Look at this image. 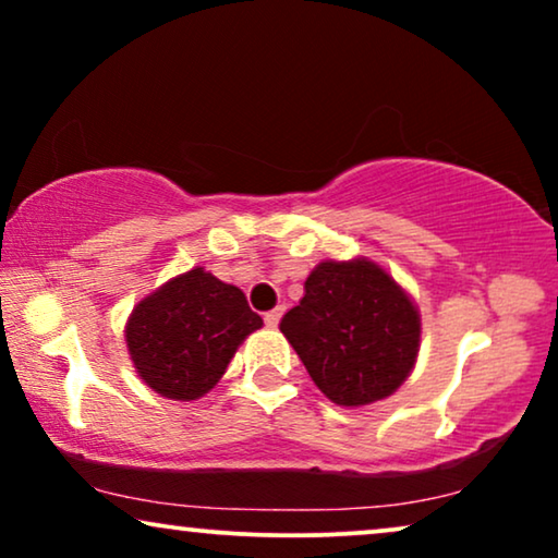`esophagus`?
<instances>
[{"instance_id":"34e87169","label":"esophagus","mask_w":558,"mask_h":558,"mask_svg":"<svg viewBox=\"0 0 558 558\" xmlns=\"http://www.w3.org/2000/svg\"><path fill=\"white\" fill-rule=\"evenodd\" d=\"M279 319H281V307L271 310V312H266V315H264V323H266V327H277V325H279Z\"/></svg>"}]
</instances>
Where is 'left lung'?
<instances>
[{
	"label": "left lung",
	"instance_id": "left-lung-1",
	"mask_svg": "<svg viewBox=\"0 0 558 558\" xmlns=\"http://www.w3.org/2000/svg\"><path fill=\"white\" fill-rule=\"evenodd\" d=\"M279 330L319 391L348 409L388 399L411 376L422 345L416 302L365 256L319 262Z\"/></svg>",
	"mask_w": 558,
	"mask_h": 558
}]
</instances>
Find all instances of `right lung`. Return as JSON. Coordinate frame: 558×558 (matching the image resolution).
<instances>
[{
  "label": "right lung",
  "mask_w": 558,
  "mask_h": 558,
  "mask_svg": "<svg viewBox=\"0 0 558 558\" xmlns=\"http://www.w3.org/2000/svg\"><path fill=\"white\" fill-rule=\"evenodd\" d=\"M262 325L239 287L195 266L136 304L124 338L136 376L151 391L195 401L223 378L235 350Z\"/></svg>",
  "instance_id": "obj_1"
}]
</instances>
